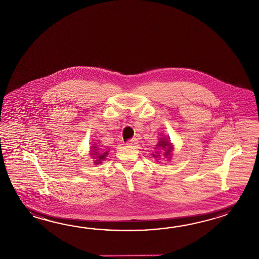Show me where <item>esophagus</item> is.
Masks as SVG:
<instances>
[{
  "mask_svg": "<svg viewBox=\"0 0 259 259\" xmlns=\"http://www.w3.org/2000/svg\"><path fill=\"white\" fill-rule=\"evenodd\" d=\"M138 143V140L136 138H133L132 140L127 141V145L128 146H133V145H136Z\"/></svg>",
  "mask_w": 259,
  "mask_h": 259,
  "instance_id": "34e87169",
  "label": "esophagus"
}]
</instances>
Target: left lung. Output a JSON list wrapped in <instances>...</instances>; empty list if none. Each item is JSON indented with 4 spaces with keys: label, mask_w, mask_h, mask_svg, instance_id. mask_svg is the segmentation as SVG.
<instances>
[{
    "label": "left lung",
    "mask_w": 259,
    "mask_h": 259,
    "mask_svg": "<svg viewBox=\"0 0 259 259\" xmlns=\"http://www.w3.org/2000/svg\"><path fill=\"white\" fill-rule=\"evenodd\" d=\"M155 148L162 149V150H164V151H165L164 154H165V157L170 158V155L171 154H172V150H173V146H172V144H171L169 139H166V138H161L158 143L156 144V147H155ZM153 156L155 157V158H158L160 156V154L157 152L156 154H153Z\"/></svg>",
    "instance_id": "left-lung-1"
}]
</instances>
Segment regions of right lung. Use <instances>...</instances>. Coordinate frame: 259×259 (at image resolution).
<instances>
[{
    "label": "right lung",
    "instance_id": "right-lung-1",
    "mask_svg": "<svg viewBox=\"0 0 259 259\" xmlns=\"http://www.w3.org/2000/svg\"><path fill=\"white\" fill-rule=\"evenodd\" d=\"M94 146H92L91 149H92V157H94V165H99L102 163V161L103 160L105 159V156L107 155V152H102V151H99V149L98 147L95 145V143H93Z\"/></svg>",
    "mask_w": 259,
    "mask_h": 259
}]
</instances>
